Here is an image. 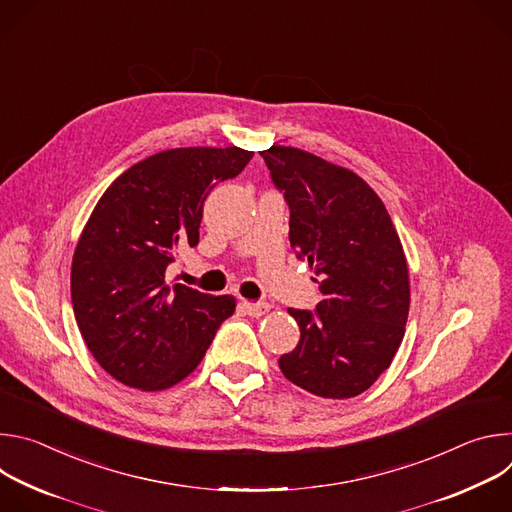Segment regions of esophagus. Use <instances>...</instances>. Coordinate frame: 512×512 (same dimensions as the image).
Masks as SVG:
<instances>
[{
	"label": "esophagus",
	"mask_w": 512,
	"mask_h": 512,
	"mask_svg": "<svg viewBox=\"0 0 512 512\" xmlns=\"http://www.w3.org/2000/svg\"><path fill=\"white\" fill-rule=\"evenodd\" d=\"M243 310H245L251 318H261L263 314H267V312L271 310V306H269L267 302H257V304H253V302H243Z\"/></svg>",
	"instance_id": "obj_1"
}]
</instances>
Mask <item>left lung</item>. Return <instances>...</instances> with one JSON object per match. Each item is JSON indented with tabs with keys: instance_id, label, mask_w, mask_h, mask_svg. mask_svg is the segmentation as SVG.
<instances>
[{
	"instance_id": "1",
	"label": "left lung",
	"mask_w": 512,
	"mask_h": 512,
	"mask_svg": "<svg viewBox=\"0 0 512 512\" xmlns=\"http://www.w3.org/2000/svg\"><path fill=\"white\" fill-rule=\"evenodd\" d=\"M289 206V243L320 285L316 310L289 308L298 346L279 358L287 381L350 399L389 369L409 316L407 259L391 216L354 172L285 145L261 152Z\"/></svg>"
}]
</instances>
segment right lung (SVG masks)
Returning a JSON list of instances; mask_svg holds the SVG:
<instances>
[{
	"mask_svg": "<svg viewBox=\"0 0 512 512\" xmlns=\"http://www.w3.org/2000/svg\"><path fill=\"white\" fill-rule=\"evenodd\" d=\"M253 158L241 148H178L125 170L101 196L77 243L70 271L72 310L95 360L119 383L162 391L186 379L233 296L176 283L166 269L198 245L204 200Z\"/></svg>",
	"mask_w": 512,
	"mask_h": 512,
	"instance_id": "1",
	"label": "right lung"
}]
</instances>
